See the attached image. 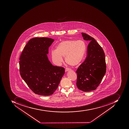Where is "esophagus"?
Returning <instances> with one entry per match:
<instances>
[{
    "mask_svg": "<svg viewBox=\"0 0 129 129\" xmlns=\"http://www.w3.org/2000/svg\"><path fill=\"white\" fill-rule=\"evenodd\" d=\"M70 70V69L68 68H66V70H65V71L66 72H67V71H69Z\"/></svg>",
    "mask_w": 129,
    "mask_h": 129,
    "instance_id": "esophagus-1",
    "label": "esophagus"
}]
</instances>
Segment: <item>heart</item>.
I'll return each instance as SVG.
<instances>
[{
	"label": "heart",
	"mask_w": 129,
	"mask_h": 129,
	"mask_svg": "<svg viewBox=\"0 0 129 129\" xmlns=\"http://www.w3.org/2000/svg\"><path fill=\"white\" fill-rule=\"evenodd\" d=\"M86 44L82 40H68L59 43L56 50L51 51V58L54 64L59 66L65 61L70 66L75 67L79 65L84 58L86 51Z\"/></svg>",
	"instance_id": "1"
}]
</instances>
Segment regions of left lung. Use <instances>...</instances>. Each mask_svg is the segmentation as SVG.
Masks as SVG:
<instances>
[{"mask_svg": "<svg viewBox=\"0 0 129 129\" xmlns=\"http://www.w3.org/2000/svg\"><path fill=\"white\" fill-rule=\"evenodd\" d=\"M84 40L88 41L87 55L76 71L77 87L83 91L97 88L106 71L105 54L102 47L92 37L82 33Z\"/></svg>", "mask_w": 129, "mask_h": 129, "instance_id": "left-lung-1", "label": "left lung"}]
</instances>
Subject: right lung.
I'll list each match as a JSON object with an SVG mask.
<instances>
[{
    "label": "right lung",
    "mask_w": 129,
    "mask_h": 129,
    "mask_svg": "<svg viewBox=\"0 0 129 129\" xmlns=\"http://www.w3.org/2000/svg\"><path fill=\"white\" fill-rule=\"evenodd\" d=\"M52 39L35 38L27 42L20 58V73L29 88L37 94L52 95L65 73V69L54 66L48 58Z\"/></svg>",
    "instance_id": "obj_1"
}]
</instances>
